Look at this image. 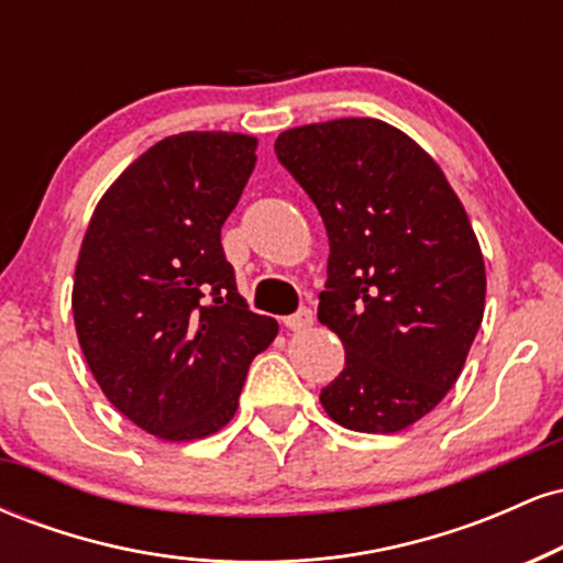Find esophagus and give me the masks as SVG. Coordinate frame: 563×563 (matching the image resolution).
I'll return each mask as SVG.
<instances>
[{
  "label": "esophagus",
  "instance_id": "1",
  "mask_svg": "<svg viewBox=\"0 0 563 563\" xmlns=\"http://www.w3.org/2000/svg\"><path fill=\"white\" fill-rule=\"evenodd\" d=\"M283 322H286L288 331L301 333V331H307V328H312L314 314H312V309H299V312H296V314H288V318L283 320Z\"/></svg>",
  "mask_w": 563,
  "mask_h": 563
}]
</instances>
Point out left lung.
I'll use <instances>...</instances> for the list:
<instances>
[{"label": "left lung", "instance_id": "left-lung-1", "mask_svg": "<svg viewBox=\"0 0 563 563\" xmlns=\"http://www.w3.org/2000/svg\"><path fill=\"white\" fill-rule=\"evenodd\" d=\"M275 153L318 206L331 256L318 320L346 367L320 391L328 416L394 434L442 402L484 318V256L437 161L378 119L283 132Z\"/></svg>", "mask_w": 563, "mask_h": 563}]
</instances>
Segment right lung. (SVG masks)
I'll use <instances>...</instances> for the list:
<instances>
[{
	"label": "right lung",
	"instance_id": "1",
	"mask_svg": "<svg viewBox=\"0 0 563 563\" xmlns=\"http://www.w3.org/2000/svg\"><path fill=\"white\" fill-rule=\"evenodd\" d=\"M254 164L249 134H172L108 187L81 241L70 307L84 360L108 402L166 442L228 426L277 335L238 294L219 238Z\"/></svg>",
	"mask_w": 563,
	"mask_h": 563
}]
</instances>
